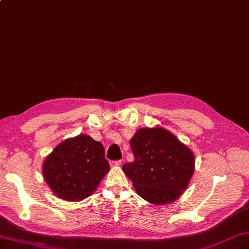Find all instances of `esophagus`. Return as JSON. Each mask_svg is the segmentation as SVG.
<instances>
[{"label": "esophagus", "mask_w": 249, "mask_h": 249, "mask_svg": "<svg viewBox=\"0 0 249 249\" xmlns=\"http://www.w3.org/2000/svg\"><path fill=\"white\" fill-rule=\"evenodd\" d=\"M121 164H122V161H121V160H119V161H111L110 162V166L116 167V166H120Z\"/></svg>", "instance_id": "esophagus-1"}]
</instances>
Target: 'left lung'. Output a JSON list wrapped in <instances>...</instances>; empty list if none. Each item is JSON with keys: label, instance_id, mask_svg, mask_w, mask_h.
<instances>
[{"label": "left lung", "instance_id": "1", "mask_svg": "<svg viewBox=\"0 0 249 249\" xmlns=\"http://www.w3.org/2000/svg\"><path fill=\"white\" fill-rule=\"evenodd\" d=\"M135 160L122 169L137 194L151 204L175 202L186 190L195 171V156L163 127L140 128L130 139Z\"/></svg>", "mask_w": 249, "mask_h": 249}]
</instances>
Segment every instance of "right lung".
Instances as JSON below:
<instances>
[{"mask_svg": "<svg viewBox=\"0 0 249 249\" xmlns=\"http://www.w3.org/2000/svg\"><path fill=\"white\" fill-rule=\"evenodd\" d=\"M44 180L62 200L79 202L90 196L110 170L105 149L87 135L61 142L43 163Z\"/></svg>", "mask_w": 249, "mask_h": 249, "instance_id": "right-lung-1", "label": "right lung"}]
</instances>
